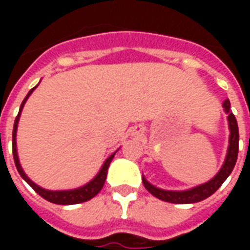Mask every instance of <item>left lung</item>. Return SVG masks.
Wrapping results in <instances>:
<instances>
[{"label": "left lung", "instance_id": "8db88e82", "mask_svg": "<svg viewBox=\"0 0 250 250\" xmlns=\"http://www.w3.org/2000/svg\"><path fill=\"white\" fill-rule=\"evenodd\" d=\"M222 107L228 114V122H229V130H230V135H229V147H228V154H226L225 162L222 165V167L215 175L214 178L210 179L209 182L204 185H199L197 188H188L184 191H170V190H162V188H155L154 185L147 182L145 177H142V182L145 185V188L150 191V193L157 197V198L166 201V202H171V204H195L199 201H204L211 194H214L225 179L230 175V173L234 168V165L237 162V155H238V125H237L236 116L233 115L230 111V102L229 99H226Z\"/></svg>", "mask_w": 250, "mask_h": 250}]
</instances>
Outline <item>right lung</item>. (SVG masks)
I'll list each match as a JSON object with an SVG mask.
<instances>
[{
  "instance_id": "obj_1",
  "label": "right lung",
  "mask_w": 250,
  "mask_h": 250,
  "mask_svg": "<svg viewBox=\"0 0 250 250\" xmlns=\"http://www.w3.org/2000/svg\"><path fill=\"white\" fill-rule=\"evenodd\" d=\"M37 87V85H36ZM35 88H32L28 95L25 96V99L22 100V103H21V107H20L19 115H17V118L14 120V125H13V158H14V163H16V167L19 170L20 175L22 177V178L29 184V186L33 190H35L36 193L41 195L42 198L46 199V201H49L52 204H57V205H75V204H82V202H85V201H89L91 198H93L96 194L102 190V188L104 186V182H105V178H107V171H108L109 167V163L112 162V158H114L115 152L111 155V157L107 158V161L104 162V165L100 168V171L98 173V175L95 177V178L91 181V182H88L87 185H84L82 188H73V190H60V191H52V190H45V188H40L39 185H36L35 182H32L28 177H26V174L24 173V170L21 167V165H20L19 161V155H17V145H16V132H17V125H19V119H20V115H21V111L24 108V104L26 103V100L30 96V93L33 92L36 89Z\"/></svg>"
}]
</instances>
